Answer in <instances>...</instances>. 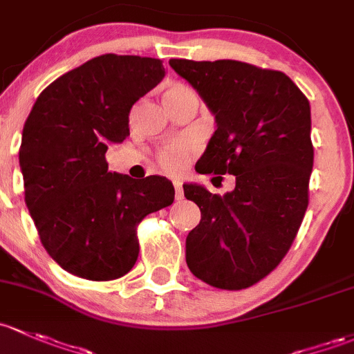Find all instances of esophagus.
Segmentation results:
<instances>
[{
    "label": "esophagus",
    "instance_id": "esophagus-1",
    "mask_svg": "<svg viewBox=\"0 0 354 354\" xmlns=\"http://www.w3.org/2000/svg\"><path fill=\"white\" fill-rule=\"evenodd\" d=\"M173 187H174V198L176 200L183 198V183H181V181H173Z\"/></svg>",
    "mask_w": 354,
    "mask_h": 354
}]
</instances>
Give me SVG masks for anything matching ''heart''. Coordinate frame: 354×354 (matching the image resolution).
<instances>
[{
  "label": "heart",
  "mask_w": 354,
  "mask_h": 354,
  "mask_svg": "<svg viewBox=\"0 0 354 354\" xmlns=\"http://www.w3.org/2000/svg\"><path fill=\"white\" fill-rule=\"evenodd\" d=\"M188 96H196L195 91L192 88H188L187 84L181 83H169L166 84L165 91H162V102L169 109L174 103L181 102L183 98H188ZM189 152H192V146L185 140H178V142L167 144L159 151L158 154V162L162 169L167 171V173H180L183 169L185 165H187Z\"/></svg>",
  "instance_id": "1"
}]
</instances>
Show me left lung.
Listing matches in <instances>:
<instances>
[{
  "mask_svg": "<svg viewBox=\"0 0 354 354\" xmlns=\"http://www.w3.org/2000/svg\"><path fill=\"white\" fill-rule=\"evenodd\" d=\"M169 66L217 122L196 171L236 176L224 196L183 185L202 212L187 237V265L215 288H248L280 265L304 221L314 165L310 105L281 71L229 59Z\"/></svg>",
  "mask_w": 354,
  "mask_h": 354,
  "instance_id": "left-lung-1",
  "label": "left lung"
}]
</instances>
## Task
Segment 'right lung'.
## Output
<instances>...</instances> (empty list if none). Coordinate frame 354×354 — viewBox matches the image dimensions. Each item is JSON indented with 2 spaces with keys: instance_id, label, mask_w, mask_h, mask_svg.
<instances>
[{
  "instance_id": "1",
  "label": "right lung",
  "mask_w": 354,
  "mask_h": 354,
  "mask_svg": "<svg viewBox=\"0 0 354 354\" xmlns=\"http://www.w3.org/2000/svg\"><path fill=\"white\" fill-rule=\"evenodd\" d=\"M165 77L162 61L105 54L62 74L37 98L21 133L25 203L49 256L74 277H124L137 225L174 200L161 176L110 173L106 149L130 136L133 103Z\"/></svg>"
}]
</instances>
